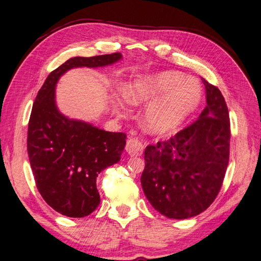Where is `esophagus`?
<instances>
[{
  "mask_svg": "<svg viewBox=\"0 0 261 261\" xmlns=\"http://www.w3.org/2000/svg\"><path fill=\"white\" fill-rule=\"evenodd\" d=\"M125 150H126V152L130 156H140L142 152H143V144H142L137 138L128 137V140L126 141Z\"/></svg>",
  "mask_w": 261,
  "mask_h": 261,
  "instance_id": "1",
  "label": "esophagus"
}]
</instances>
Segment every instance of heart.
<instances>
[{"mask_svg":"<svg viewBox=\"0 0 261 261\" xmlns=\"http://www.w3.org/2000/svg\"><path fill=\"white\" fill-rule=\"evenodd\" d=\"M123 94L134 106L149 103L142 114V124L150 134L163 136L175 131L197 109L203 89L196 79L168 70L137 76Z\"/></svg>","mask_w":261,"mask_h":261,"instance_id":"1","label":"heart"}]
</instances>
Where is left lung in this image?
Here are the masks:
<instances>
[{"label":"left lung","mask_w":261,"mask_h":261,"mask_svg":"<svg viewBox=\"0 0 261 261\" xmlns=\"http://www.w3.org/2000/svg\"><path fill=\"white\" fill-rule=\"evenodd\" d=\"M206 106L190 126L144 151L141 176L152 207L174 220L197 216L220 192L229 161L230 121L221 90L201 79Z\"/></svg>","instance_id":"obj_1"}]
</instances>
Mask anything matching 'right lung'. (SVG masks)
<instances>
[{
	"instance_id": "obj_1",
	"label": "right lung",
	"mask_w": 261,
	"mask_h": 261,
	"mask_svg": "<svg viewBox=\"0 0 261 261\" xmlns=\"http://www.w3.org/2000/svg\"><path fill=\"white\" fill-rule=\"evenodd\" d=\"M121 57L117 52L70 58L50 72L34 100L27 133L31 168L41 197L64 216L85 217L98 207L96 178L120 161L126 135L64 116L56 103V85L70 69L106 67Z\"/></svg>"
}]
</instances>
